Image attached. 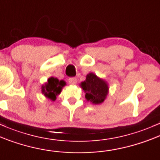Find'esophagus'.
Masks as SVG:
<instances>
[{"instance_id":"obj_1","label":"esophagus","mask_w":160,"mask_h":160,"mask_svg":"<svg viewBox=\"0 0 160 160\" xmlns=\"http://www.w3.org/2000/svg\"><path fill=\"white\" fill-rule=\"evenodd\" d=\"M69 82L72 85H75L77 83V78L75 77H71L69 78Z\"/></svg>"}]
</instances>
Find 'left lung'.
<instances>
[{
  "label": "left lung",
  "mask_w": 160,
  "mask_h": 160,
  "mask_svg": "<svg viewBox=\"0 0 160 160\" xmlns=\"http://www.w3.org/2000/svg\"><path fill=\"white\" fill-rule=\"evenodd\" d=\"M81 87L85 92V98L91 103H103L108 94V85L105 81L98 78L94 73L87 75L86 80L82 82Z\"/></svg>",
  "instance_id": "obj_1"
}]
</instances>
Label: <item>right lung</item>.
Instances as JSON below:
<instances>
[{"label":"right lung","instance_id":"right-lung-1","mask_svg":"<svg viewBox=\"0 0 160 160\" xmlns=\"http://www.w3.org/2000/svg\"><path fill=\"white\" fill-rule=\"evenodd\" d=\"M66 85L64 81H59L57 78H48V83L42 86V93L52 100H56V96L61 92L62 88Z\"/></svg>","mask_w":160,"mask_h":160}]
</instances>
